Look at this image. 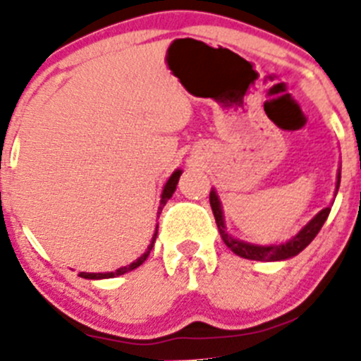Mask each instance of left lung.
<instances>
[{"label":"left lung","mask_w":361,"mask_h":361,"mask_svg":"<svg viewBox=\"0 0 361 361\" xmlns=\"http://www.w3.org/2000/svg\"><path fill=\"white\" fill-rule=\"evenodd\" d=\"M338 183H341V173L337 174V190H338ZM209 204L211 209H213L214 220H216L218 231H220L221 239H224L225 245L228 246L235 255L243 258H248V260H260V262H274V260H286V258H292L295 255L300 253L305 246H309V243L318 235V232L322 231L323 224L329 218L330 209L332 206L325 207L323 211H319L293 239H290L288 243L285 245H274V246H257V245H250V243H243L238 241V239L231 238L225 231V224H224V213H221V206L220 201H218L216 192L211 190L209 194Z\"/></svg>","instance_id":"1"}]
</instances>
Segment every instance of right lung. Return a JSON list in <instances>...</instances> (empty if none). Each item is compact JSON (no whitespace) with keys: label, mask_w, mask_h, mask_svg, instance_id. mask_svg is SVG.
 <instances>
[{"label":"right lung","mask_w":361,"mask_h":361,"mask_svg":"<svg viewBox=\"0 0 361 361\" xmlns=\"http://www.w3.org/2000/svg\"><path fill=\"white\" fill-rule=\"evenodd\" d=\"M180 176H181V171H180V169H178V171H174V173H173V176L169 178V181H167V183H166V187H164V192H162V199H160L159 214L162 213V207L166 206V202L169 201V199H171V195H173V194H174V190H176V185H178V180H180ZM155 238H157V231H155V235H154V239H152V245H150V248H148L147 253H145L143 257H140V258H137L136 262H133V264H130V265H127V267H120V269H116L115 272H104V274H101V272H80V276H82V278H85V279H104V278H115V276H122V274H126V272L133 271V269L140 267V265L143 264L145 260H147V257H148V255H150V250H152V246H154V243H155Z\"/></svg>","instance_id":"add662e5"}]
</instances>
